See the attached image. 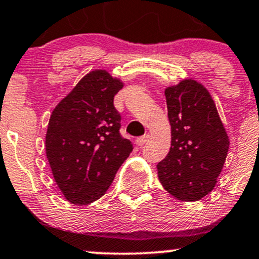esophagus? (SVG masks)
Here are the masks:
<instances>
[{
  "label": "esophagus",
  "instance_id": "34e87169",
  "mask_svg": "<svg viewBox=\"0 0 259 259\" xmlns=\"http://www.w3.org/2000/svg\"><path fill=\"white\" fill-rule=\"evenodd\" d=\"M149 139H150V135H149V133H145L144 136H142V137H139V138H137L136 139V143H137V145H138V147H143V145L145 144V143H147Z\"/></svg>",
  "mask_w": 259,
  "mask_h": 259
}]
</instances>
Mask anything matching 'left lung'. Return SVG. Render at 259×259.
Listing matches in <instances>:
<instances>
[{
    "label": "left lung",
    "mask_w": 259,
    "mask_h": 259,
    "mask_svg": "<svg viewBox=\"0 0 259 259\" xmlns=\"http://www.w3.org/2000/svg\"><path fill=\"white\" fill-rule=\"evenodd\" d=\"M171 124L169 153L157 163L162 187L176 199L197 201L213 190L229 138L208 91L183 80L165 91Z\"/></svg>",
    "instance_id": "left-lung-1"
}]
</instances>
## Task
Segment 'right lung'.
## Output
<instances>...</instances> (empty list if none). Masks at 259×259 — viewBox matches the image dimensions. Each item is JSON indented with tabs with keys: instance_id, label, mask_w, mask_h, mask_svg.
<instances>
[{
	"instance_id": "right-lung-1",
	"label": "right lung",
	"mask_w": 259,
	"mask_h": 259,
	"mask_svg": "<svg viewBox=\"0 0 259 259\" xmlns=\"http://www.w3.org/2000/svg\"><path fill=\"white\" fill-rule=\"evenodd\" d=\"M123 83L105 70H94L52 112L46 155L66 200L88 205L109 189L133 145L120 135L121 115L114 97Z\"/></svg>"
}]
</instances>
